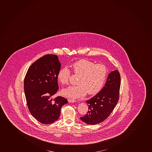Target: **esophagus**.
I'll list each match as a JSON object with an SVG mask.
<instances>
[{
	"label": "esophagus",
	"mask_w": 152,
	"mask_h": 152,
	"mask_svg": "<svg viewBox=\"0 0 152 152\" xmlns=\"http://www.w3.org/2000/svg\"><path fill=\"white\" fill-rule=\"evenodd\" d=\"M68 102H69V103H75V102H76V100H74V99H68Z\"/></svg>",
	"instance_id": "1"
}]
</instances>
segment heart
<instances>
[{
	"label": "heart",
	"instance_id": "b5f03b06",
	"mask_svg": "<svg viewBox=\"0 0 152 152\" xmlns=\"http://www.w3.org/2000/svg\"><path fill=\"white\" fill-rule=\"evenodd\" d=\"M72 71L79 75L75 86H70L63 89V96L71 99L82 97L88 93L95 94L99 92L103 86L107 75V69L102 64H95L88 60L81 59L72 65ZM71 72L67 67L59 70L57 75L58 80L63 84L68 83Z\"/></svg>",
	"mask_w": 152,
	"mask_h": 152
}]
</instances>
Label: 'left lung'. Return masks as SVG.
Returning <instances> with one entry per match:
<instances>
[{
	"label": "left lung",
	"instance_id": "left-lung-1",
	"mask_svg": "<svg viewBox=\"0 0 152 152\" xmlns=\"http://www.w3.org/2000/svg\"><path fill=\"white\" fill-rule=\"evenodd\" d=\"M121 77L117 70L108 75L106 83L100 91L87 101L89 111L80 118L87 124L95 125L105 121L112 112L119 98Z\"/></svg>",
	"mask_w": 152,
	"mask_h": 152
}]
</instances>
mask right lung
<instances>
[{
  "label": "right lung",
  "instance_id": "obj_1",
  "mask_svg": "<svg viewBox=\"0 0 152 152\" xmlns=\"http://www.w3.org/2000/svg\"><path fill=\"white\" fill-rule=\"evenodd\" d=\"M61 63L56 55H46L30 66L24 80L27 106L31 115L43 124L57 121L61 109L68 103L66 99L58 96L51 99L58 89L57 75Z\"/></svg>",
  "mask_w": 152,
  "mask_h": 152
}]
</instances>
